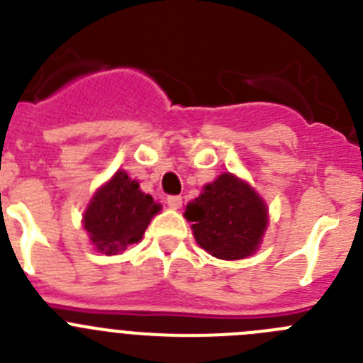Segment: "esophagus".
<instances>
[{
	"instance_id": "esophagus-1",
	"label": "esophagus",
	"mask_w": 363,
	"mask_h": 363,
	"mask_svg": "<svg viewBox=\"0 0 363 363\" xmlns=\"http://www.w3.org/2000/svg\"><path fill=\"white\" fill-rule=\"evenodd\" d=\"M184 203L182 196H169L167 198V205H169V209H179Z\"/></svg>"
}]
</instances>
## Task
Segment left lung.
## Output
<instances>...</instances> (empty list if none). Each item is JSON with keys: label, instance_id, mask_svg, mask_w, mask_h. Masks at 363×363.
Listing matches in <instances>:
<instances>
[{"label": "left lung", "instance_id": "obj_1", "mask_svg": "<svg viewBox=\"0 0 363 363\" xmlns=\"http://www.w3.org/2000/svg\"><path fill=\"white\" fill-rule=\"evenodd\" d=\"M194 240L218 259H243L255 255L269 225L267 203L233 172H223L203 185L201 194L187 203Z\"/></svg>", "mask_w": 363, "mask_h": 363}]
</instances>
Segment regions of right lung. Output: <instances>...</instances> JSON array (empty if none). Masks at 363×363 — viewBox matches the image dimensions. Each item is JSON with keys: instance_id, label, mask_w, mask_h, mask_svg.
Segmentation results:
<instances>
[{"instance_id": "1", "label": "right lung", "mask_w": 363, "mask_h": 363, "mask_svg": "<svg viewBox=\"0 0 363 363\" xmlns=\"http://www.w3.org/2000/svg\"><path fill=\"white\" fill-rule=\"evenodd\" d=\"M162 211L136 179L116 171L108 182L96 189L83 213V229L98 252L120 255L130 243L143 238L147 225Z\"/></svg>"}]
</instances>
